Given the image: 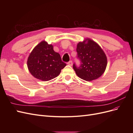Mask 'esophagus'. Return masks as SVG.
I'll list each match as a JSON object with an SVG mask.
<instances>
[{"label":"esophagus","instance_id":"34e87169","mask_svg":"<svg viewBox=\"0 0 133 133\" xmlns=\"http://www.w3.org/2000/svg\"><path fill=\"white\" fill-rule=\"evenodd\" d=\"M67 64H68V65H69L71 66L72 65H73V62H72L71 60H70V61H69V62H68V63H67Z\"/></svg>","mask_w":133,"mask_h":133}]
</instances>
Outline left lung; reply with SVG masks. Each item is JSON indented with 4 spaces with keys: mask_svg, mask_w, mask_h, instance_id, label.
I'll return each mask as SVG.
<instances>
[{
    "mask_svg": "<svg viewBox=\"0 0 133 133\" xmlns=\"http://www.w3.org/2000/svg\"><path fill=\"white\" fill-rule=\"evenodd\" d=\"M76 51L81 64L78 67L74 63L73 69L80 78L91 81L102 76L106 69L107 58L97 43L86 39L77 44Z\"/></svg>",
    "mask_w": 133,
    "mask_h": 133,
    "instance_id": "obj_1",
    "label": "left lung"
}]
</instances>
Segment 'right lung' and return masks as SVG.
<instances>
[{
	"label": "right lung",
	"mask_w": 133,
	"mask_h": 133,
	"mask_svg": "<svg viewBox=\"0 0 133 133\" xmlns=\"http://www.w3.org/2000/svg\"><path fill=\"white\" fill-rule=\"evenodd\" d=\"M30 73L35 78L48 81L58 76L66 64L62 62L53 46L42 41L30 53L27 61Z\"/></svg>",
	"instance_id": "1"
}]
</instances>
